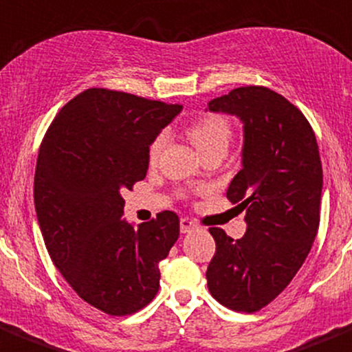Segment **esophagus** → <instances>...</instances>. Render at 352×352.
Here are the masks:
<instances>
[{"label":"esophagus","mask_w":352,"mask_h":352,"mask_svg":"<svg viewBox=\"0 0 352 352\" xmlns=\"http://www.w3.org/2000/svg\"><path fill=\"white\" fill-rule=\"evenodd\" d=\"M197 228H199L197 221L190 220V218H182V220H180V232H182V234H189V232L197 230Z\"/></svg>","instance_id":"34e87169"}]
</instances>
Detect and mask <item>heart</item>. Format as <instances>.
<instances>
[{
    "label": "heart",
    "instance_id": "1",
    "mask_svg": "<svg viewBox=\"0 0 352 352\" xmlns=\"http://www.w3.org/2000/svg\"><path fill=\"white\" fill-rule=\"evenodd\" d=\"M187 135L201 151V155L206 156L213 151H227L228 142L232 139V127L230 122L221 115H208V117L201 118V120L194 122L187 131ZM168 135L165 132L156 135L153 142L149 144V163L155 165L158 163L160 156H162L163 149H165Z\"/></svg>",
    "mask_w": 352,
    "mask_h": 352
}]
</instances>
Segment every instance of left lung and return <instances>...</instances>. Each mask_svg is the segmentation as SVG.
Instances as JSON below:
<instances>
[{
    "mask_svg": "<svg viewBox=\"0 0 352 352\" xmlns=\"http://www.w3.org/2000/svg\"><path fill=\"white\" fill-rule=\"evenodd\" d=\"M244 124L242 170L227 199L245 210L248 230L234 241L218 227L206 270L220 305L254 313L270 305L309 254L320 225L323 172L315 132L299 108L263 85H245L208 103Z\"/></svg>",
    "mask_w": 352,
    "mask_h": 352,
    "instance_id": "left-lung-1",
    "label": "left lung"
}]
</instances>
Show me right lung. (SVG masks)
I'll return each mask as SVG.
<instances>
[{"instance_id": "obj_1", "label": "right lung", "mask_w": 352, "mask_h": 352, "mask_svg": "<svg viewBox=\"0 0 352 352\" xmlns=\"http://www.w3.org/2000/svg\"><path fill=\"white\" fill-rule=\"evenodd\" d=\"M180 110L93 87L58 111L41 142L34 204L44 244L78 298L107 315H132L155 299L160 261L179 239L173 211L127 223L120 190L144 179L149 144Z\"/></svg>"}]
</instances>
